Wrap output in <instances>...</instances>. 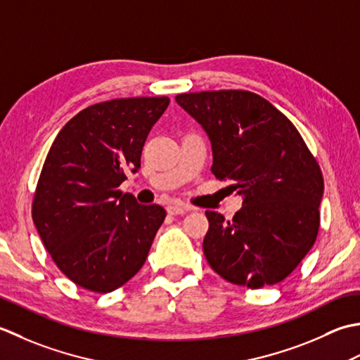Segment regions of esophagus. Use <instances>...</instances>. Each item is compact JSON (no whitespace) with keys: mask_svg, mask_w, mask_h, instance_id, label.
Returning <instances> with one entry per match:
<instances>
[{"mask_svg":"<svg viewBox=\"0 0 360 360\" xmlns=\"http://www.w3.org/2000/svg\"><path fill=\"white\" fill-rule=\"evenodd\" d=\"M193 208L186 207V205H169V207L166 208V211L169 212L172 216H177V214H185L186 211H191Z\"/></svg>","mask_w":360,"mask_h":360,"instance_id":"1","label":"esophagus"}]
</instances>
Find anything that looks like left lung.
Masks as SVG:
<instances>
[{
	"label": "left lung",
	"mask_w": 360,
	"mask_h": 360,
	"mask_svg": "<svg viewBox=\"0 0 360 360\" xmlns=\"http://www.w3.org/2000/svg\"><path fill=\"white\" fill-rule=\"evenodd\" d=\"M175 101L208 134L211 172L242 195L231 221L205 212V258L224 280L248 289L283 281L319 234L323 175L317 160L295 126L259 94L219 90Z\"/></svg>",
	"instance_id": "obj_1"
}]
</instances>
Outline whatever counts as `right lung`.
I'll return each instance as SVG.
<instances>
[{
    "instance_id": "obj_1",
    "label": "right lung",
    "mask_w": 360,
    "mask_h": 360,
    "mask_svg": "<svg viewBox=\"0 0 360 360\" xmlns=\"http://www.w3.org/2000/svg\"><path fill=\"white\" fill-rule=\"evenodd\" d=\"M167 96L121 98L84 108L58 131L32 200V219L56 266L86 290L126 284L148 258L166 217L120 189L141 167Z\"/></svg>"
}]
</instances>
